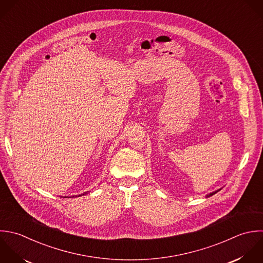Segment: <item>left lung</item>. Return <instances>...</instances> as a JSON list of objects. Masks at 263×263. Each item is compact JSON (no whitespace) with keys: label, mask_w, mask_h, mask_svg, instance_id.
I'll return each instance as SVG.
<instances>
[{"label":"left lung","mask_w":263,"mask_h":263,"mask_svg":"<svg viewBox=\"0 0 263 263\" xmlns=\"http://www.w3.org/2000/svg\"><path fill=\"white\" fill-rule=\"evenodd\" d=\"M222 190V187L221 189H219V190H217V191H215V192H213V193H210V194H208L207 196H206V198H209V197H211V196H213V195H215L216 193H218L219 191H221Z\"/></svg>","instance_id":"1"}]
</instances>
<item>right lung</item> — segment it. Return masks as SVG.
I'll return each mask as SVG.
<instances>
[{
    "instance_id": "obj_1",
    "label": "right lung",
    "mask_w": 263,
    "mask_h": 263,
    "mask_svg": "<svg viewBox=\"0 0 263 263\" xmlns=\"http://www.w3.org/2000/svg\"><path fill=\"white\" fill-rule=\"evenodd\" d=\"M87 193H88V192H86V193H84V194H81V195H79V196H72V197H63V198H73V197H81V196L87 195Z\"/></svg>"
}]
</instances>
